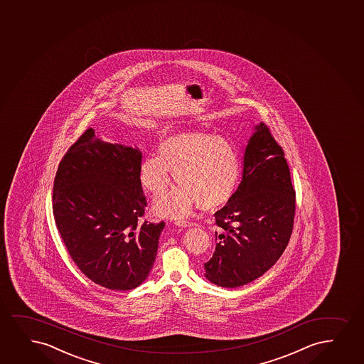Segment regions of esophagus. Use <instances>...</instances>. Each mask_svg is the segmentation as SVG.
<instances>
[{
    "label": "esophagus",
    "mask_w": 364,
    "mask_h": 364,
    "mask_svg": "<svg viewBox=\"0 0 364 364\" xmlns=\"http://www.w3.org/2000/svg\"><path fill=\"white\" fill-rule=\"evenodd\" d=\"M176 225H179V227H191V225H193V222L188 220H176Z\"/></svg>",
    "instance_id": "obj_1"
}]
</instances>
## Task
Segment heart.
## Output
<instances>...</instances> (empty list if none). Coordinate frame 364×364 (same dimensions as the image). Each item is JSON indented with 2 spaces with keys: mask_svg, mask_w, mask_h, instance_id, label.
Masks as SVG:
<instances>
[{
  "mask_svg": "<svg viewBox=\"0 0 364 364\" xmlns=\"http://www.w3.org/2000/svg\"><path fill=\"white\" fill-rule=\"evenodd\" d=\"M179 183L159 198L154 211L183 218L195 207L215 210L233 198L240 178L238 151L228 139L200 131L168 136L158 146V156L144 158L139 181L154 198L166 193L173 180Z\"/></svg>",
  "mask_w": 364,
  "mask_h": 364,
  "instance_id": "b5f03b06",
  "label": "heart"
}]
</instances>
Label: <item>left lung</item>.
<instances>
[{
	"label": "left lung",
	"instance_id": "obj_1",
	"mask_svg": "<svg viewBox=\"0 0 364 364\" xmlns=\"http://www.w3.org/2000/svg\"><path fill=\"white\" fill-rule=\"evenodd\" d=\"M249 139L242 179L230 201L215 213V250L207 279L235 288L252 282L279 260L292 235L296 191L282 147L264 122Z\"/></svg>",
	"mask_w": 364,
	"mask_h": 364
}]
</instances>
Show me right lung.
<instances>
[{
  "label": "right lung",
  "instance_id": "1",
  "mask_svg": "<svg viewBox=\"0 0 364 364\" xmlns=\"http://www.w3.org/2000/svg\"><path fill=\"white\" fill-rule=\"evenodd\" d=\"M141 163L139 149L104 142L90 127L55 176L53 212L63 244L82 274L112 291L147 279L166 225L139 222L147 206Z\"/></svg>",
  "mask_w": 364,
  "mask_h": 364
}]
</instances>
